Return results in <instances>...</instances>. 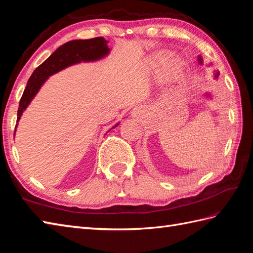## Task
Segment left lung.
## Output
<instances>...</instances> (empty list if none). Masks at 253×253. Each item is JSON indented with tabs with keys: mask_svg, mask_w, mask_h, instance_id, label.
Wrapping results in <instances>:
<instances>
[{
	"mask_svg": "<svg viewBox=\"0 0 253 253\" xmlns=\"http://www.w3.org/2000/svg\"><path fill=\"white\" fill-rule=\"evenodd\" d=\"M198 60H199V63L202 64V58H201V56H199V57H198ZM218 74H219V73H216L217 76H218Z\"/></svg>",
	"mask_w": 253,
	"mask_h": 253,
	"instance_id": "1",
	"label": "left lung"
}]
</instances>
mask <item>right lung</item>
Segmentation results:
<instances>
[{
  "label": "right lung",
  "mask_w": 253,
  "mask_h": 253,
  "mask_svg": "<svg viewBox=\"0 0 253 253\" xmlns=\"http://www.w3.org/2000/svg\"><path fill=\"white\" fill-rule=\"evenodd\" d=\"M109 52L110 49L107 46V41L102 37L88 40H73L61 45L40 66H38L30 76L23 96L19 101L17 123L23 115V112L30 104L31 100L35 98L42 84L53 74L80 62L98 61L109 54ZM116 126L117 125L114 127Z\"/></svg>",
  "instance_id": "1"
}]
</instances>
